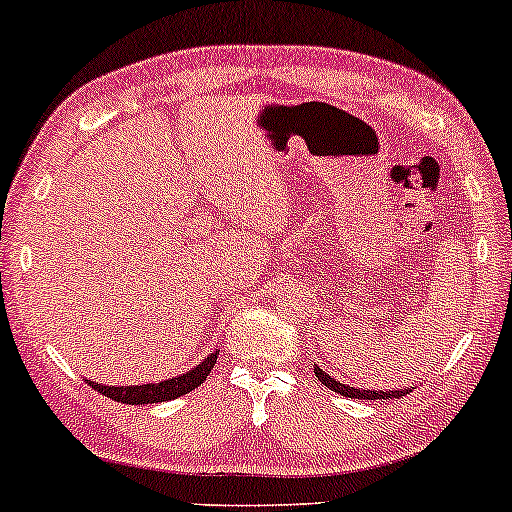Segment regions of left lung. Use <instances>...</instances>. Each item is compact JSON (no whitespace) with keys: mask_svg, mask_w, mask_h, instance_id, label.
<instances>
[{"mask_svg":"<svg viewBox=\"0 0 512 512\" xmlns=\"http://www.w3.org/2000/svg\"><path fill=\"white\" fill-rule=\"evenodd\" d=\"M313 372H315V377H318V380L323 382L327 389L337 391V394H342V396H349V399H368V401H375V399H399V396L408 394V389L406 391H365V389H353V387H349V384H342V382L334 380V377L325 375V370H320L318 365H315Z\"/></svg>","mask_w":512,"mask_h":512,"instance_id":"8db88e82","label":"left lung"}]
</instances>
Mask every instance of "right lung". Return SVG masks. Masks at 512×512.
<instances>
[{"mask_svg":"<svg viewBox=\"0 0 512 512\" xmlns=\"http://www.w3.org/2000/svg\"><path fill=\"white\" fill-rule=\"evenodd\" d=\"M218 361V351L204 358L197 368H192L185 375L173 377V380H163L156 384H140V387H104V384L87 382L94 391L109 396L113 401L130 403V406H140V403H161V401H173L178 396L189 394L192 389H197L199 384H204L208 372L213 370V365Z\"/></svg>","mask_w":512,"mask_h":512,"instance_id":"1","label":"right lung"}]
</instances>
